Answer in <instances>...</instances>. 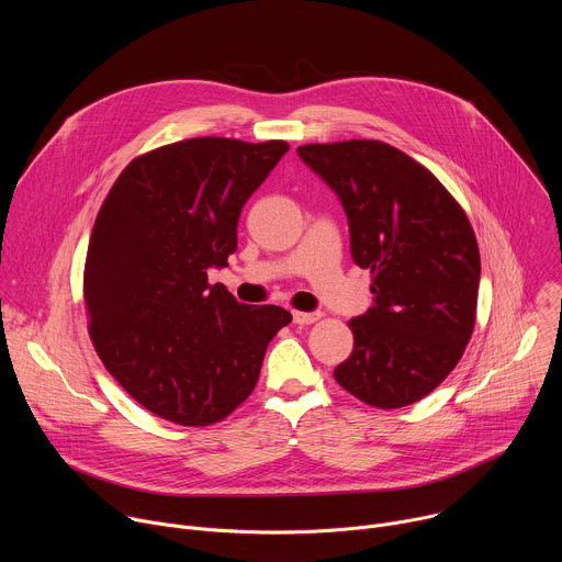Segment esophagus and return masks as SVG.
<instances>
[{"label":"esophagus","instance_id":"34e87169","mask_svg":"<svg viewBox=\"0 0 562 562\" xmlns=\"http://www.w3.org/2000/svg\"><path fill=\"white\" fill-rule=\"evenodd\" d=\"M315 319H319V313H308V311H295V313H293V323L300 325V327L313 325Z\"/></svg>","mask_w":562,"mask_h":562}]
</instances>
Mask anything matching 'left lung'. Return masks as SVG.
<instances>
[{"instance_id":"8db88e82","label":"left lung","mask_w":562,"mask_h":562,"mask_svg":"<svg viewBox=\"0 0 562 562\" xmlns=\"http://www.w3.org/2000/svg\"><path fill=\"white\" fill-rule=\"evenodd\" d=\"M302 162L340 200L351 258L371 269L373 304L353 317L334 378L362 403H418L458 364L475 323L480 254L449 191L384 142L306 144Z\"/></svg>"}]
</instances>
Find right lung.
<instances>
[{
	"label": "right lung",
	"instance_id": "1",
	"mask_svg": "<svg viewBox=\"0 0 562 562\" xmlns=\"http://www.w3.org/2000/svg\"><path fill=\"white\" fill-rule=\"evenodd\" d=\"M286 142L193 137L155 148L109 191L87 254L91 340L109 373L155 416L204 427L245 403L271 338L291 323L243 304L209 269L237 249V222Z\"/></svg>",
	"mask_w": 562,
	"mask_h": 562
}]
</instances>
